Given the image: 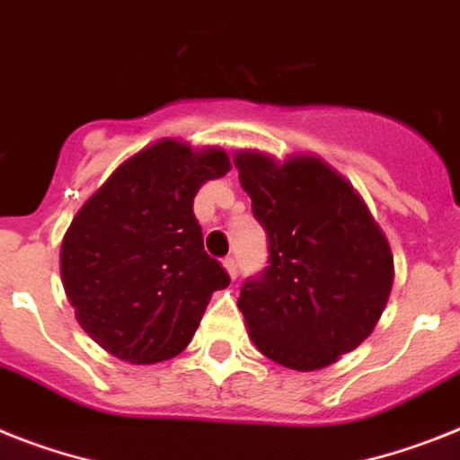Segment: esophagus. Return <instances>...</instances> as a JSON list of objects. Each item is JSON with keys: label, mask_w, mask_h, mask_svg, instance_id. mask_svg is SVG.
I'll return each mask as SVG.
<instances>
[{"label": "esophagus", "mask_w": 460, "mask_h": 460, "mask_svg": "<svg viewBox=\"0 0 460 460\" xmlns=\"http://www.w3.org/2000/svg\"><path fill=\"white\" fill-rule=\"evenodd\" d=\"M223 265H226V270H227V275L233 277H237V261H234V256H226L223 258Z\"/></svg>", "instance_id": "obj_1"}]
</instances>
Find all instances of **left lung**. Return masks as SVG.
I'll return each instance as SVG.
<instances>
[{"label":"left lung","mask_w":460,"mask_h":460,"mask_svg":"<svg viewBox=\"0 0 460 460\" xmlns=\"http://www.w3.org/2000/svg\"><path fill=\"white\" fill-rule=\"evenodd\" d=\"M234 166L270 253L237 301L253 345L289 369H322L374 332L393 287L388 239L322 159L239 153Z\"/></svg>","instance_id":"obj_1"}]
</instances>
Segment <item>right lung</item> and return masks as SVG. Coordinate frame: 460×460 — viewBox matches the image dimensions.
Returning a JSON list of instances; mask_svg holds the SVG:
<instances>
[{"label":"right lung","mask_w":460,"mask_h":460,"mask_svg":"<svg viewBox=\"0 0 460 460\" xmlns=\"http://www.w3.org/2000/svg\"><path fill=\"white\" fill-rule=\"evenodd\" d=\"M227 171L223 150L159 140L75 216L60 246L63 287L82 329L115 358L155 364L183 352L211 294L230 284L192 211L199 185Z\"/></svg>","instance_id":"obj_1"}]
</instances>
